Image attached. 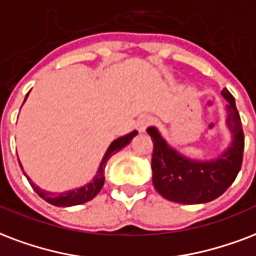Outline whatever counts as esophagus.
Segmentation results:
<instances>
[{
    "label": "esophagus",
    "mask_w": 256,
    "mask_h": 256,
    "mask_svg": "<svg viewBox=\"0 0 256 256\" xmlns=\"http://www.w3.org/2000/svg\"><path fill=\"white\" fill-rule=\"evenodd\" d=\"M152 122H153V118H152V116H149V115H142V116H140L138 120H136V128L141 132H144L146 128L152 124Z\"/></svg>",
    "instance_id": "34e87169"
}]
</instances>
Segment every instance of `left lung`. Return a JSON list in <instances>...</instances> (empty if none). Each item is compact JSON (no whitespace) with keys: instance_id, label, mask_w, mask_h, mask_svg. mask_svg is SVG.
I'll return each mask as SVG.
<instances>
[{"instance_id":"8db88e82","label":"left lung","mask_w":256,"mask_h":256,"mask_svg":"<svg viewBox=\"0 0 256 256\" xmlns=\"http://www.w3.org/2000/svg\"><path fill=\"white\" fill-rule=\"evenodd\" d=\"M227 100V128L231 145L212 160L185 157L168 144L158 128L150 126L148 134L153 141L152 172L156 190L170 202L180 204H204L222 196L236 178L243 161L244 134L235 104V98L227 88L222 91Z\"/></svg>"}]
</instances>
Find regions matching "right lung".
Here are the masks:
<instances>
[{
	"label": "right lung",
	"mask_w": 256,
	"mask_h": 256,
	"mask_svg": "<svg viewBox=\"0 0 256 256\" xmlns=\"http://www.w3.org/2000/svg\"><path fill=\"white\" fill-rule=\"evenodd\" d=\"M29 92L26 94V96H25V100H26V98H28ZM24 100V102H25ZM138 134L136 130L134 132H128L126 136H120V138H116L114 141L111 142L110 146H108V149L107 152L104 153L103 156L102 161L99 164V168H98V172L94 176V178L90 181L88 184L83 185L80 188H75V189H71V190H66V192H62V193H54V192H48V190H44L42 189L40 186H37L32 182V180L29 178L26 173L24 172L22 169V165L21 162L18 161L20 166L24 172L25 177L28 178L29 184L32 185L33 190L40 196L42 198H44L46 202H50L52 206H79V204H84V202H90V200H92L95 196H96L98 193L100 192V189H102L103 184H104V169H106V165H107V161L114 156L115 153H118L120 149H124V146L128 145L132 140L134 136Z\"/></svg>",
	"instance_id": "1"
}]
</instances>
